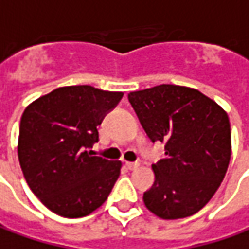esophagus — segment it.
Returning a JSON list of instances; mask_svg holds the SVG:
<instances>
[{"label": "esophagus", "mask_w": 249, "mask_h": 249, "mask_svg": "<svg viewBox=\"0 0 249 249\" xmlns=\"http://www.w3.org/2000/svg\"><path fill=\"white\" fill-rule=\"evenodd\" d=\"M125 167L128 170H135V168L139 167V163H132V161H126L125 163Z\"/></svg>", "instance_id": "34e87169"}]
</instances>
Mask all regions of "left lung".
<instances>
[{"label":"left lung","mask_w":249,"mask_h":249,"mask_svg":"<svg viewBox=\"0 0 249 249\" xmlns=\"http://www.w3.org/2000/svg\"><path fill=\"white\" fill-rule=\"evenodd\" d=\"M145 132L164 143V157L152 164L155 184L145 206L164 220L199 212L214 195L231 157L229 115L196 89L159 85L128 94Z\"/></svg>","instance_id":"obj_1"}]
</instances>
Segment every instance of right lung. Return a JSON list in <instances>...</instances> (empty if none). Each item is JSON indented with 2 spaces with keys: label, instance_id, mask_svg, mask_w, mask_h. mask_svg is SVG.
Instances as JSON below:
<instances>
[{
  "label": "right lung",
  "instance_id": "add662e5",
  "mask_svg": "<svg viewBox=\"0 0 249 249\" xmlns=\"http://www.w3.org/2000/svg\"><path fill=\"white\" fill-rule=\"evenodd\" d=\"M89 85L62 86L25 108L18 157L27 185L62 217H83L103 205L121 171V161L93 156L97 126L123 99Z\"/></svg>",
  "mask_w": 249,
  "mask_h": 249
}]
</instances>
